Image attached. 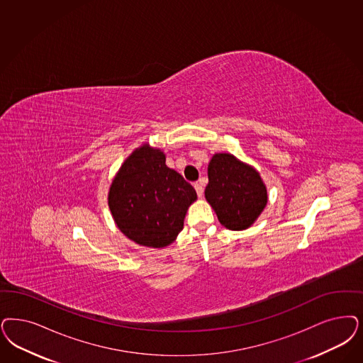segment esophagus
Listing matches in <instances>:
<instances>
[{
	"label": "esophagus",
	"instance_id": "obj_1",
	"mask_svg": "<svg viewBox=\"0 0 363 363\" xmlns=\"http://www.w3.org/2000/svg\"><path fill=\"white\" fill-rule=\"evenodd\" d=\"M194 189H196V191H197V196L201 199V197L203 196V186H202V184H201V182H196V184H194Z\"/></svg>",
	"mask_w": 363,
	"mask_h": 363
}]
</instances>
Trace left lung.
<instances>
[{
    "label": "left lung",
    "mask_w": 363,
    "mask_h": 363,
    "mask_svg": "<svg viewBox=\"0 0 363 363\" xmlns=\"http://www.w3.org/2000/svg\"><path fill=\"white\" fill-rule=\"evenodd\" d=\"M208 178L205 199L228 229L244 230L263 212L268 201L263 179L235 155L214 154L208 166Z\"/></svg>",
    "instance_id": "8db88e82"
}]
</instances>
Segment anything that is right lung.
Here are the masks:
<instances>
[{"instance_id":"obj_1","label":"right lung","mask_w":363,"mask_h":363,"mask_svg":"<svg viewBox=\"0 0 363 363\" xmlns=\"http://www.w3.org/2000/svg\"><path fill=\"white\" fill-rule=\"evenodd\" d=\"M194 188L166 166V157L147 143L133 151L115 175L108 206L121 232L143 247L163 248L184 228Z\"/></svg>"}]
</instances>
